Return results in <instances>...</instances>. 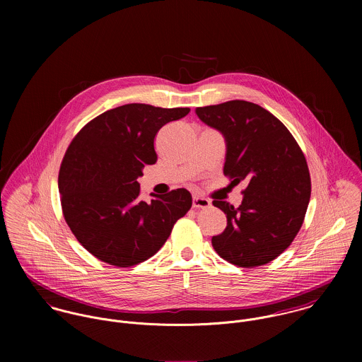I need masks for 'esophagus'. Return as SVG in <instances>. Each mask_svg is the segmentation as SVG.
Masks as SVG:
<instances>
[{
    "label": "esophagus",
    "instance_id": "34e87169",
    "mask_svg": "<svg viewBox=\"0 0 362 362\" xmlns=\"http://www.w3.org/2000/svg\"><path fill=\"white\" fill-rule=\"evenodd\" d=\"M210 205H211L210 201L206 199V198H204V197H201V195H195L194 199H192V206L194 207H202V209H205V207H209Z\"/></svg>",
    "mask_w": 362,
    "mask_h": 362
}]
</instances>
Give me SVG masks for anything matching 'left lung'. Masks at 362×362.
Wrapping results in <instances>:
<instances>
[{
    "label": "left lung",
    "instance_id": "1",
    "mask_svg": "<svg viewBox=\"0 0 362 362\" xmlns=\"http://www.w3.org/2000/svg\"><path fill=\"white\" fill-rule=\"evenodd\" d=\"M195 112L223 135V171L231 184H247L240 206L213 201L227 227L211 237V245L235 266L266 264L290 247L303 226L310 198L305 156L284 124L258 104L231 100Z\"/></svg>",
    "mask_w": 362,
    "mask_h": 362
}]
</instances>
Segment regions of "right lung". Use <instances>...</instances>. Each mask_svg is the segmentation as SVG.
Returning a JSON list of instances; mask_svg holds the SVG:
<instances>
[{
  "label": "right lung",
  "instance_id": "1",
  "mask_svg": "<svg viewBox=\"0 0 362 362\" xmlns=\"http://www.w3.org/2000/svg\"><path fill=\"white\" fill-rule=\"evenodd\" d=\"M188 107L131 103L108 110L74 138L61 163L58 189L66 224L92 255L128 267L153 257L178 218L192 206L180 188L149 204L139 199L138 178L155 164V136Z\"/></svg>",
  "mask_w": 362,
  "mask_h": 362
}]
</instances>
